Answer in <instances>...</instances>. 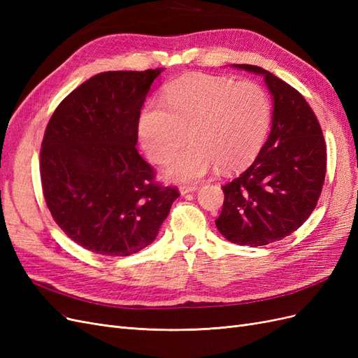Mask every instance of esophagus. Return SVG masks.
Instances as JSON below:
<instances>
[{"instance_id":"esophagus-1","label":"esophagus","mask_w":358,"mask_h":358,"mask_svg":"<svg viewBox=\"0 0 358 358\" xmlns=\"http://www.w3.org/2000/svg\"><path fill=\"white\" fill-rule=\"evenodd\" d=\"M197 189H199V187H197V185H191V187H180V188H179V191H180L182 196H185V194H189V192H196Z\"/></svg>"}]
</instances>
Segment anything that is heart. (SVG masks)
Returning a JSON list of instances; mask_svg holds the SVG:
<instances>
[{"label":"heart","mask_w":358,"mask_h":358,"mask_svg":"<svg viewBox=\"0 0 358 358\" xmlns=\"http://www.w3.org/2000/svg\"><path fill=\"white\" fill-rule=\"evenodd\" d=\"M164 102L149 101L138 117V137L155 162L173 155L164 175L173 182L189 183L218 166L221 171L239 170L262 150L272 121V101L262 85L236 82L209 74H189L173 80Z\"/></svg>","instance_id":"obj_1"}]
</instances>
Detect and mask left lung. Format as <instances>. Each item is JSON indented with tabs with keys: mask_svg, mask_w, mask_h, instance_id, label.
I'll use <instances>...</instances> for the list:
<instances>
[{
	"mask_svg": "<svg viewBox=\"0 0 358 358\" xmlns=\"http://www.w3.org/2000/svg\"><path fill=\"white\" fill-rule=\"evenodd\" d=\"M233 67L264 78L273 100L272 129L252 164L222 187L215 224L227 241L255 248L284 239L309 218L326 178L327 149L318 119L299 91L262 67Z\"/></svg>",
	"mask_w": 358,
	"mask_h": 358,
	"instance_id": "1",
	"label": "left lung"
}]
</instances>
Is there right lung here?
<instances>
[{
    "label": "right lung",
    "instance_id": "add662e5",
    "mask_svg": "<svg viewBox=\"0 0 358 358\" xmlns=\"http://www.w3.org/2000/svg\"><path fill=\"white\" fill-rule=\"evenodd\" d=\"M162 71L96 74L61 101L46 127V204L59 229L95 254L127 257L152 243L179 197L154 180L136 149L140 110Z\"/></svg>",
    "mask_w": 358,
    "mask_h": 358
}]
</instances>
